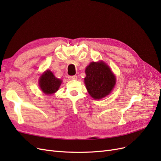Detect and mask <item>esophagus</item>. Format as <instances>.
I'll use <instances>...</instances> for the list:
<instances>
[{
  "instance_id": "1",
  "label": "esophagus",
  "mask_w": 161,
  "mask_h": 161,
  "mask_svg": "<svg viewBox=\"0 0 161 161\" xmlns=\"http://www.w3.org/2000/svg\"><path fill=\"white\" fill-rule=\"evenodd\" d=\"M69 80H76L77 79V76H69Z\"/></svg>"
}]
</instances>
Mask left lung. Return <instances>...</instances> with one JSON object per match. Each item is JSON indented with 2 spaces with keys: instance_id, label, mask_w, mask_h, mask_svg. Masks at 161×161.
Returning <instances> with one entry per match:
<instances>
[{
  "instance_id": "left-lung-1",
  "label": "left lung",
  "mask_w": 161,
  "mask_h": 161,
  "mask_svg": "<svg viewBox=\"0 0 161 161\" xmlns=\"http://www.w3.org/2000/svg\"><path fill=\"white\" fill-rule=\"evenodd\" d=\"M84 80L86 88L93 99L103 98L114 89L116 78L104 62H91L86 68Z\"/></svg>"
}]
</instances>
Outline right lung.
Segmentation results:
<instances>
[{
	"mask_svg": "<svg viewBox=\"0 0 161 161\" xmlns=\"http://www.w3.org/2000/svg\"><path fill=\"white\" fill-rule=\"evenodd\" d=\"M62 82V80L56 78L50 70L43 72L39 79L40 89L43 93L48 95L55 93L59 89Z\"/></svg>",
	"mask_w": 161,
	"mask_h": 161,
	"instance_id": "obj_1",
	"label": "right lung"
}]
</instances>
